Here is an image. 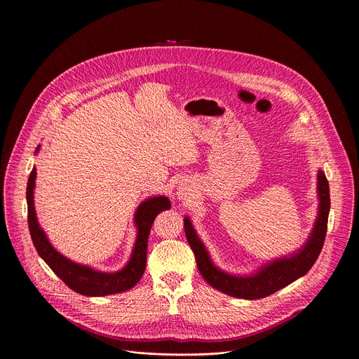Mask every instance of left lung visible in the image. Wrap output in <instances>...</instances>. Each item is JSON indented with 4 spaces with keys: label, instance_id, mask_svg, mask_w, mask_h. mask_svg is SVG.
Listing matches in <instances>:
<instances>
[{
    "label": "left lung",
    "instance_id": "obj_1",
    "mask_svg": "<svg viewBox=\"0 0 359 359\" xmlns=\"http://www.w3.org/2000/svg\"><path fill=\"white\" fill-rule=\"evenodd\" d=\"M318 217L316 221V225L313 229V233L309 238V241L304 244V248L298 253H294L291 257L278 259L275 262H271L269 265L260 268V271L256 275L252 276H233L225 273L219 269H217L208 256L205 246L199 237L196 236L189 218H184V233L186 238L191 244V249L194 250L196 265L203 276V279L208 284L221 292L244 298V299H257L265 298L280 288L290 285L291 282L298 279L299 276L306 275L314 262L317 260L320 252L323 249L326 231H327V218L330 211V194H329V182L325 176V173L320 170L318 175Z\"/></svg>",
    "mask_w": 359,
    "mask_h": 359
}]
</instances>
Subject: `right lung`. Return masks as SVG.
I'll list each match as a JSON object with an SVG mask.
<instances>
[{"label": "right lung", "instance_id": "obj_1", "mask_svg": "<svg viewBox=\"0 0 359 359\" xmlns=\"http://www.w3.org/2000/svg\"><path fill=\"white\" fill-rule=\"evenodd\" d=\"M39 149V148H37ZM36 168L33 167L27 180V222L34 248L39 256L46 262V265L53 271V273L64 280V284L72 291L87 297H102L109 294H118L130 290L138 284L145 265H147V244L148 234L156 217L168 210L172 203L165 196H156L144 201L137 210L135 225H137V241L134 252L128 262V265L115 273L97 272L88 266L74 263L61 253L56 252L52 244L48 241L46 234L39 227L33 205V189H34Z\"/></svg>", "mask_w": 359, "mask_h": 359}]
</instances>
